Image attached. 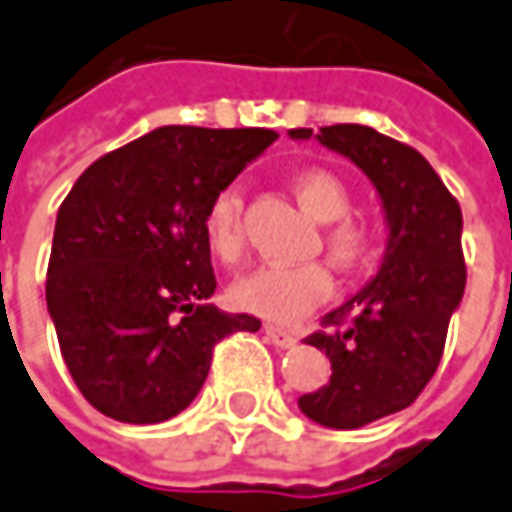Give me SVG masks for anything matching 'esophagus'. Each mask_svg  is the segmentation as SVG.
I'll return each mask as SVG.
<instances>
[{
    "label": "esophagus",
    "mask_w": 512,
    "mask_h": 512,
    "mask_svg": "<svg viewBox=\"0 0 512 512\" xmlns=\"http://www.w3.org/2000/svg\"><path fill=\"white\" fill-rule=\"evenodd\" d=\"M264 335H267V341L273 346H279V349H293L298 344V338L293 332H287V329L279 327H264Z\"/></svg>",
    "instance_id": "obj_1"
}]
</instances>
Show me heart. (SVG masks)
Instances as JSON below:
<instances>
[{
    "label": "heart",
    "mask_w": 512,
    "mask_h": 512,
    "mask_svg": "<svg viewBox=\"0 0 512 512\" xmlns=\"http://www.w3.org/2000/svg\"><path fill=\"white\" fill-rule=\"evenodd\" d=\"M293 191L307 214L318 222H335L327 233L329 256L344 267H355L369 250V233L358 222L344 219L352 208V194L344 180L329 168H304L293 177ZM242 205V188L225 185L205 208L202 233L219 262L233 264L245 250ZM329 293L332 279L321 264H264L231 287L233 304L239 310L273 324H293Z\"/></svg>",
    "instance_id": "b5f03b06"
}]
</instances>
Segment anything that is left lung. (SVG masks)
Returning <instances> with one entry per match:
<instances>
[{
  "label": "left lung",
  "mask_w": 512,
  "mask_h": 512,
  "mask_svg": "<svg viewBox=\"0 0 512 512\" xmlns=\"http://www.w3.org/2000/svg\"><path fill=\"white\" fill-rule=\"evenodd\" d=\"M290 137H315L349 157L375 185L389 231L375 279L324 315L327 332L307 338L327 352L332 377L301 394L298 408L312 423L352 431L411 406L437 372L465 293L462 211L423 154L372 126L290 129Z\"/></svg>",
  "instance_id": "8db88e82"
}]
</instances>
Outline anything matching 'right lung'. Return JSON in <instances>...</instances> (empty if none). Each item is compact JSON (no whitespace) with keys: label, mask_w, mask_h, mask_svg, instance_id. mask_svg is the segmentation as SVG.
I'll return each mask as SVG.
<instances>
[{"label":"right lung","mask_w":512,"mask_h":512,"mask_svg":"<svg viewBox=\"0 0 512 512\" xmlns=\"http://www.w3.org/2000/svg\"><path fill=\"white\" fill-rule=\"evenodd\" d=\"M276 137L160 126L95 160L61 202L47 312L75 386L101 414L132 425L177 417L200 394L214 346L262 327L208 304L202 216Z\"/></svg>","instance_id":"obj_1"}]
</instances>
